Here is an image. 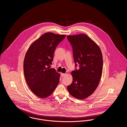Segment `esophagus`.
<instances>
[{
    "instance_id": "1",
    "label": "esophagus",
    "mask_w": 127,
    "mask_h": 127,
    "mask_svg": "<svg viewBox=\"0 0 127 127\" xmlns=\"http://www.w3.org/2000/svg\"><path fill=\"white\" fill-rule=\"evenodd\" d=\"M65 74H65V73H61V77H64V76L65 75Z\"/></svg>"
}]
</instances>
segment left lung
Segmentation results:
<instances>
[{
	"mask_svg": "<svg viewBox=\"0 0 127 127\" xmlns=\"http://www.w3.org/2000/svg\"><path fill=\"white\" fill-rule=\"evenodd\" d=\"M67 39L72 45L74 62L78 64L79 68L72 71V83L67 89L73 97L83 100L91 96L99 84L103 55L99 46L85 34L68 36Z\"/></svg>",
	"mask_w": 127,
	"mask_h": 127,
	"instance_id": "obj_1",
	"label": "left lung"
}]
</instances>
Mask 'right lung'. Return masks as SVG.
Returning a JSON list of instances; mask_svg holds the SVG:
<instances>
[{
	"label": "right lung",
	"mask_w": 127,
	"mask_h": 127,
	"mask_svg": "<svg viewBox=\"0 0 127 127\" xmlns=\"http://www.w3.org/2000/svg\"><path fill=\"white\" fill-rule=\"evenodd\" d=\"M65 36L44 33L32 43L25 54L23 70L26 81L32 92L39 98L51 95L59 84L60 74L50 66L57 46Z\"/></svg>",
	"instance_id": "1"
}]
</instances>
